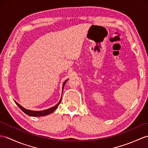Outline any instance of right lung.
<instances>
[{
  "label": "right lung",
  "instance_id": "1",
  "mask_svg": "<svg viewBox=\"0 0 148 148\" xmlns=\"http://www.w3.org/2000/svg\"><path fill=\"white\" fill-rule=\"evenodd\" d=\"M67 81V80H66V81L64 82L63 86H62V91H63V89H64V85H65V84H66V82ZM61 99H62V97H61V99H60V100L59 101V102H58L56 106H53V107H51V108H50L49 109H47V110H42V111H32V110H27V109L24 108L23 106H21L16 101H15V103H16V105L19 106V108L23 112H25L26 114L28 115L29 116H41L47 115H49V114H50L51 113L53 112L55 110H56V108L58 107V105H59L61 101Z\"/></svg>",
  "mask_w": 148,
  "mask_h": 148
}]
</instances>
